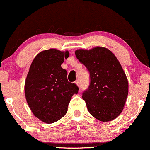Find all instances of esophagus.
<instances>
[{"mask_svg":"<svg viewBox=\"0 0 150 150\" xmlns=\"http://www.w3.org/2000/svg\"><path fill=\"white\" fill-rule=\"evenodd\" d=\"M75 83L79 86V87H80V83H79V80H76V81H75Z\"/></svg>","mask_w":150,"mask_h":150,"instance_id":"1","label":"esophagus"}]
</instances>
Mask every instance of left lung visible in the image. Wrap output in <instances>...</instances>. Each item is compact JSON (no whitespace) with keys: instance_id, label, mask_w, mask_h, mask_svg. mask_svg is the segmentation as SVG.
<instances>
[{"instance_id":"8db88e82","label":"left lung","mask_w":150,"mask_h":150,"mask_svg":"<svg viewBox=\"0 0 150 150\" xmlns=\"http://www.w3.org/2000/svg\"><path fill=\"white\" fill-rule=\"evenodd\" d=\"M75 54L89 72L90 83L82 94L89 113L101 122L117 118L123 110L128 81L122 66L109 49H79Z\"/></svg>"}]
</instances>
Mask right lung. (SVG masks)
<instances>
[{
    "mask_svg": "<svg viewBox=\"0 0 150 150\" xmlns=\"http://www.w3.org/2000/svg\"><path fill=\"white\" fill-rule=\"evenodd\" d=\"M69 51L51 49L41 51L33 59L25 82L27 103L35 117L51 124L62 119L68 110L79 87L69 82L67 71L61 65Z\"/></svg>",
    "mask_w": 150,
    "mask_h": 150,
    "instance_id": "add662e5",
    "label": "right lung"
}]
</instances>
